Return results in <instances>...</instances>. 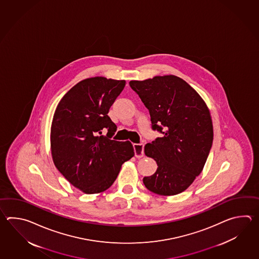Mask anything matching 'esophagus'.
<instances>
[{
    "label": "esophagus",
    "mask_w": 259,
    "mask_h": 259,
    "mask_svg": "<svg viewBox=\"0 0 259 259\" xmlns=\"http://www.w3.org/2000/svg\"><path fill=\"white\" fill-rule=\"evenodd\" d=\"M133 147H134V153H135V156H136L137 158H141V157H143V154H144V152H143V147H144V144H143V143L134 144V145H133Z\"/></svg>",
    "instance_id": "esophagus-1"
}]
</instances>
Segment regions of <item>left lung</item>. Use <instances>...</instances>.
I'll use <instances>...</instances> for the list:
<instances>
[{"mask_svg":"<svg viewBox=\"0 0 259 259\" xmlns=\"http://www.w3.org/2000/svg\"><path fill=\"white\" fill-rule=\"evenodd\" d=\"M130 85L148 108L152 127L163 136L144 146L155 160L154 175L143 178L152 193L175 195L191 186L204 168L213 143V124L203 98L174 75L131 80Z\"/></svg>","mask_w":259,"mask_h":259,"instance_id":"left-lung-1","label":"left lung"}]
</instances>
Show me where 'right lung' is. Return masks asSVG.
<instances>
[{
    "label": "right lung",
    "mask_w": 259,
    "mask_h": 259,
    "mask_svg": "<svg viewBox=\"0 0 259 259\" xmlns=\"http://www.w3.org/2000/svg\"><path fill=\"white\" fill-rule=\"evenodd\" d=\"M126 80L89 77L61 99L51 126V153L61 174L87 194L105 192L116 181L124 162L134 156L130 141L109 138L116 126L107 116ZM107 128L106 137L101 131Z\"/></svg>",
    "instance_id": "right-lung-1"
}]
</instances>
